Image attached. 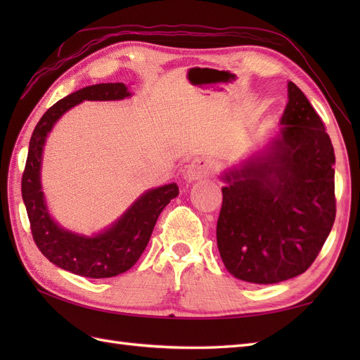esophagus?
Masks as SVG:
<instances>
[{
    "label": "esophagus",
    "instance_id": "esophagus-1",
    "mask_svg": "<svg viewBox=\"0 0 360 360\" xmlns=\"http://www.w3.org/2000/svg\"><path fill=\"white\" fill-rule=\"evenodd\" d=\"M210 173H212V162L207 158H196L186 167V178L188 181L207 178Z\"/></svg>",
    "mask_w": 360,
    "mask_h": 360
}]
</instances>
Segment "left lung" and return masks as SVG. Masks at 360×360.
Segmentation results:
<instances>
[{
	"instance_id": "1",
	"label": "left lung",
	"mask_w": 360,
	"mask_h": 360,
	"mask_svg": "<svg viewBox=\"0 0 360 360\" xmlns=\"http://www.w3.org/2000/svg\"><path fill=\"white\" fill-rule=\"evenodd\" d=\"M269 153L223 176L217 243L233 277L272 285L314 263L335 219L334 148L295 83Z\"/></svg>"
}]
</instances>
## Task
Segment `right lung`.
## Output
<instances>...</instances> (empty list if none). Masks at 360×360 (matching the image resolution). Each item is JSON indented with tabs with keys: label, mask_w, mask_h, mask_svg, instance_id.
<instances>
[{
	"label": "right lung",
	"mask_w": 360,
	"mask_h": 360,
	"mask_svg": "<svg viewBox=\"0 0 360 360\" xmlns=\"http://www.w3.org/2000/svg\"><path fill=\"white\" fill-rule=\"evenodd\" d=\"M124 83H98L75 91L43 114L29 142L26 167L21 178L30 232L41 254L56 266L88 278H108L133 267L147 248L156 221L165 205L179 195V188L168 184L142 195L131 209L108 231L86 238L63 231L51 219L43 200L40 165L44 139L63 112L83 101H119L128 97Z\"/></svg>",
	"instance_id": "add662e5"
}]
</instances>
